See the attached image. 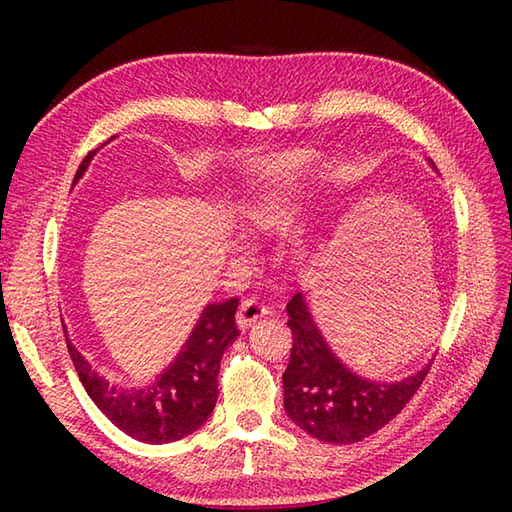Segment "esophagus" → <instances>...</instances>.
I'll return each mask as SVG.
<instances>
[{"mask_svg": "<svg viewBox=\"0 0 512 512\" xmlns=\"http://www.w3.org/2000/svg\"><path fill=\"white\" fill-rule=\"evenodd\" d=\"M268 314V308L264 306V303H259L257 299H246L242 301V306H239L237 310V325L242 330L250 328L257 319H262Z\"/></svg>", "mask_w": 512, "mask_h": 512, "instance_id": "obj_1", "label": "esophagus"}]
</instances>
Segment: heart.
Instances as JSON below:
<instances>
[{"instance_id":"obj_1","label":"heart","mask_w":512,"mask_h":512,"mask_svg":"<svg viewBox=\"0 0 512 512\" xmlns=\"http://www.w3.org/2000/svg\"><path fill=\"white\" fill-rule=\"evenodd\" d=\"M301 165H273L250 182L248 195L239 204L242 222L257 231H284L295 215V191L301 180Z\"/></svg>"}]
</instances>
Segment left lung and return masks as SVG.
<instances>
[{"label":"left lung","instance_id":"8db88e82","mask_svg":"<svg viewBox=\"0 0 512 512\" xmlns=\"http://www.w3.org/2000/svg\"><path fill=\"white\" fill-rule=\"evenodd\" d=\"M286 312L292 350L284 372V407L299 429L321 442L354 444L374 436L405 409L429 374L431 365L398 383L356 376L332 354L301 292L288 301Z\"/></svg>","mask_w":512,"mask_h":512}]
</instances>
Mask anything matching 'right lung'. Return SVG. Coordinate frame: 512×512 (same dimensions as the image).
Wrapping results in <instances>:
<instances>
[{"mask_svg": "<svg viewBox=\"0 0 512 512\" xmlns=\"http://www.w3.org/2000/svg\"><path fill=\"white\" fill-rule=\"evenodd\" d=\"M94 154L96 149L85 156L74 180L83 176ZM237 303V297L209 303L176 361L145 389L127 391L110 385V380L85 361L68 336L65 343L88 396L118 429L145 444L176 442L198 431L213 413L222 354L239 334L235 323Z\"/></svg>", "mask_w": 512, "mask_h": 512, "instance_id": "add662e5", "label": "right lung"}]
</instances>
